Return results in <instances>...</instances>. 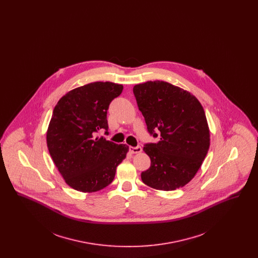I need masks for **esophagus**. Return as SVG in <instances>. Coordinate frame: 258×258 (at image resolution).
Here are the masks:
<instances>
[{"label": "esophagus", "instance_id": "esophagus-1", "mask_svg": "<svg viewBox=\"0 0 258 258\" xmlns=\"http://www.w3.org/2000/svg\"><path fill=\"white\" fill-rule=\"evenodd\" d=\"M142 151V149L141 147H139V146H137V147H130V152L132 153V154H138V153H140Z\"/></svg>", "mask_w": 258, "mask_h": 258}]
</instances>
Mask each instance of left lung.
Wrapping results in <instances>:
<instances>
[{
  "instance_id": "1",
  "label": "left lung",
  "mask_w": 258,
  "mask_h": 258,
  "mask_svg": "<svg viewBox=\"0 0 258 258\" xmlns=\"http://www.w3.org/2000/svg\"><path fill=\"white\" fill-rule=\"evenodd\" d=\"M148 131L160 141L143 151L151 166L141 173L142 182L158 190H175L187 184L202 165L210 147V130L204 109L192 94L164 81L134 87Z\"/></svg>"
}]
</instances>
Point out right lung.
Masks as SVG:
<instances>
[{
  "label": "right lung",
  "mask_w": 258,
  "mask_h": 258,
  "mask_svg": "<svg viewBox=\"0 0 258 258\" xmlns=\"http://www.w3.org/2000/svg\"><path fill=\"white\" fill-rule=\"evenodd\" d=\"M123 85L93 82L75 88L57 102L46 133L50 156L64 182L75 190L95 192L112 183L128 152L95 133L107 131V109Z\"/></svg>",
  "instance_id": "add662e5"
}]
</instances>
